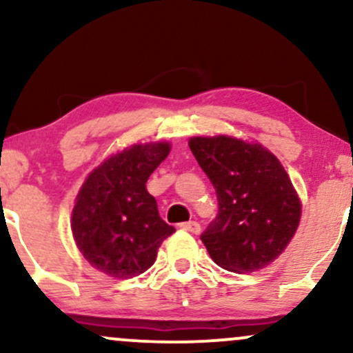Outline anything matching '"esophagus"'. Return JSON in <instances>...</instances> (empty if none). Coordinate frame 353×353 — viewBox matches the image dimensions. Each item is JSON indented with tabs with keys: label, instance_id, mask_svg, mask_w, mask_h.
<instances>
[{
	"label": "esophagus",
	"instance_id": "34e87169",
	"mask_svg": "<svg viewBox=\"0 0 353 353\" xmlns=\"http://www.w3.org/2000/svg\"><path fill=\"white\" fill-rule=\"evenodd\" d=\"M181 229L188 230V232H192V234H199L201 232V224H199V222H196V221L182 222Z\"/></svg>",
	"mask_w": 353,
	"mask_h": 353
}]
</instances>
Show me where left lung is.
<instances>
[{"label": "left lung", "mask_w": 353, "mask_h": 353, "mask_svg": "<svg viewBox=\"0 0 353 353\" xmlns=\"http://www.w3.org/2000/svg\"><path fill=\"white\" fill-rule=\"evenodd\" d=\"M189 148L217 194L219 212L202 232L212 261L230 272L264 269L285 250L302 205L272 152L229 136L192 137Z\"/></svg>", "instance_id": "1"}]
</instances>
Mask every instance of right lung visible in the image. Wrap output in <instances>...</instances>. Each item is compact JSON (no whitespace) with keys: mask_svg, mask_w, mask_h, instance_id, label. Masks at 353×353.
Wrapping results in <instances>:
<instances>
[{"mask_svg":"<svg viewBox=\"0 0 353 353\" xmlns=\"http://www.w3.org/2000/svg\"><path fill=\"white\" fill-rule=\"evenodd\" d=\"M168 143L134 144L98 165L72 209L76 245L94 269L131 279L154 264L161 242L174 232L157 210L145 182L168 157Z\"/></svg>","mask_w":353,"mask_h":353,"instance_id":"1","label":"right lung"}]
</instances>
